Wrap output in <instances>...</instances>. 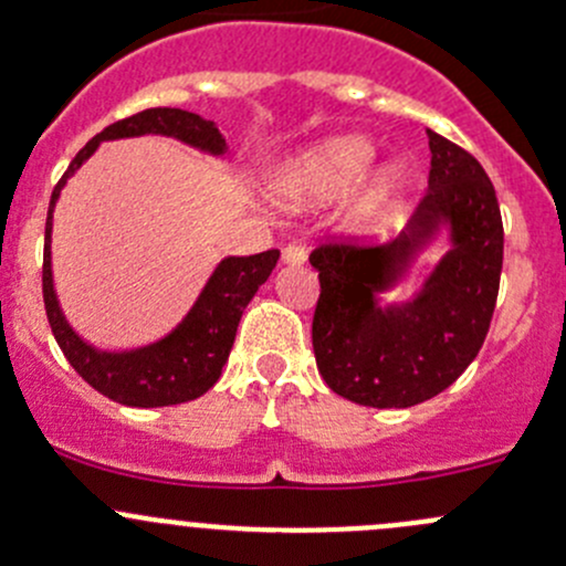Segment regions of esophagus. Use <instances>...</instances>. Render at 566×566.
<instances>
[{
    "label": "esophagus",
    "mask_w": 566,
    "mask_h": 566,
    "mask_svg": "<svg viewBox=\"0 0 566 566\" xmlns=\"http://www.w3.org/2000/svg\"><path fill=\"white\" fill-rule=\"evenodd\" d=\"M282 260L287 262V265H301V262H306V247L304 243H290V247H284L282 251Z\"/></svg>",
    "instance_id": "obj_1"
}]
</instances>
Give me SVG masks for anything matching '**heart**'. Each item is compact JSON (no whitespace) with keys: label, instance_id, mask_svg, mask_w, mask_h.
I'll list each match as a JSON object with an SVG mask.
<instances>
[{"label":"heart","instance_id":"obj_1","mask_svg":"<svg viewBox=\"0 0 566 566\" xmlns=\"http://www.w3.org/2000/svg\"><path fill=\"white\" fill-rule=\"evenodd\" d=\"M373 145L361 136H342V139L323 142V145L310 147L298 158L284 167L279 177V197L284 202L306 205L325 202L339 193H345L353 182L367 172L373 161ZM397 175L394 169H384L356 199V216L361 221L373 219L389 202Z\"/></svg>","mask_w":566,"mask_h":566}]
</instances>
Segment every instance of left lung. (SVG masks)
Masks as SVG:
<instances>
[{"label": "left lung", "instance_id": "obj_1", "mask_svg": "<svg viewBox=\"0 0 566 566\" xmlns=\"http://www.w3.org/2000/svg\"><path fill=\"white\" fill-rule=\"evenodd\" d=\"M430 180L408 227L384 247L356 238L325 241L310 254L319 298L312 319L317 369L331 391L369 408H410L454 384L484 345L504 262V224L482 164L427 130ZM450 227L453 249L413 302L380 311L375 292Z\"/></svg>", "mask_w": 566, "mask_h": 566}]
</instances>
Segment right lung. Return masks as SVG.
<instances>
[{"mask_svg": "<svg viewBox=\"0 0 566 566\" xmlns=\"http://www.w3.org/2000/svg\"><path fill=\"white\" fill-rule=\"evenodd\" d=\"M142 134L175 136V139L199 147L205 153H213V156L227 153V142L219 134V128L210 119H202L193 112H182V108H145V112L106 125L98 136H93L76 153L67 172L62 175V180L54 186V193H51L43 247V304L56 345L65 353L71 367L95 391L119 405H130V408H164V405H180L202 397L221 378V367L230 358L243 310L276 268L279 249L221 260V265L208 279L202 295L191 306L186 319L172 334L153 342V345L136 347L128 353H104L78 339L76 331L62 317L54 295V282H51V213H54L56 197H60L67 177L93 156L101 142Z\"/></svg>", "mask_w": 566, "mask_h": 566, "instance_id": "1", "label": "right lung"}]
</instances>
